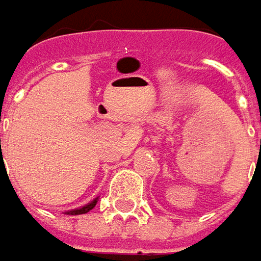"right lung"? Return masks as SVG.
I'll list each match as a JSON object with an SVG mask.
<instances>
[{
	"mask_svg": "<svg viewBox=\"0 0 261 261\" xmlns=\"http://www.w3.org/2000/svg\"><path fill=\"white\" fill-rule=\"evenodd\" d=\"M96 202H98V198H95L94 201H91L89 203H86L85 206H82V208H77V210H73V211H68L66 214H70V215H81V214H86V212H89L91 210H92V208H94L95 205H96Z\"/></svg>",
	"mask_w": 261,
	"mask_h": 261,
	"instance_id": "1",
	"label": "right lung"
}]
</instances>
